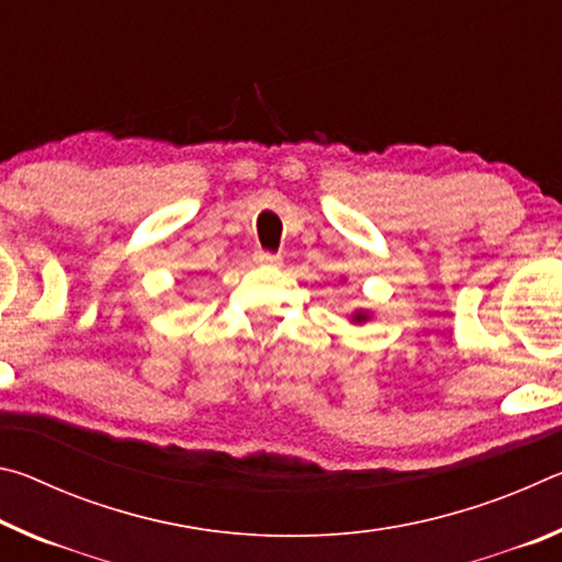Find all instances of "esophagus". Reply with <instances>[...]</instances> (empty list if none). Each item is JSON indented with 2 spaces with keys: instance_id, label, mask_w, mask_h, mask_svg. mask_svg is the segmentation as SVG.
Wrapping results in <instances>:
<instances>
[{
  "instance_id": "1",
  "label": "esophagus",
  "mask_w": 562,
  "mask_h": 562,
  "mask_svg": "<svg viewBox=\"0 0 562 562\" xmlns=\"http://www.w3.org/2000/svg\"><path fill=\"white\" fill-rule=\"evenodd\" d=\"M255 262L262 265V268H280V265H282V258H280V255H272V252L258 250V252H255Z\"/></svg>"
}]
</instances>
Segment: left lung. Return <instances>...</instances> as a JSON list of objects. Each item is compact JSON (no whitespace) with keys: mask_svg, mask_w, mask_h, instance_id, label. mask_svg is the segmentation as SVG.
Masks as SVG:
<instances>
[{"mask_svg":"<svg viewBox=\"0 0 562 562\" xmlns=\"http://www.w3.org/2000/svg\"><path fill=\"white\" fill-rule=\"evenodd\" d=\"M349 319H351V322H355V325H364V322H369V319H372V315H369V310H357V312H355V315H351Z\"/></svg>","mask_w":562,"mask_h":562,"instance_id":"1","label":"left lung"}]
</instances>
